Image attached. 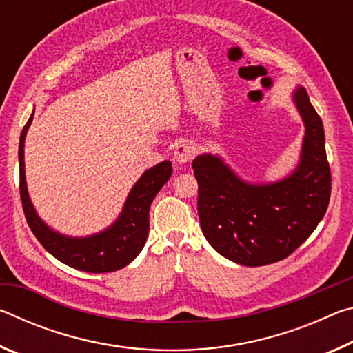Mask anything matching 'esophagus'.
Wrapping results in <instances>:
<instances>
[{
    "label": "esophagus",
    "instance_id": "34e87169",
    "mask_svg": "<svg viewBox=\"0 0 353 353\" xmlns=\"http://www.w3.org/2000/svg\"><path fill=\"white\" fill-rule=\"evenodd\" d=\"M191 157H193V148L187 145V143H179V145H176V148H174V162L183 165V163L190 162Z\"/></svg>",
    "mask_w": 353,
    "mask_h": 353
}]
</instances>
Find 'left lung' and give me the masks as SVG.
<instances>
[{
    "label": "left lung",
    "instance_id": "1",
    "mask_svg": "<svg viewBox=\"0 0 353 353\" xmlns=\"http://www.w3.org/2000/svg\"><path fill=\"white\" fill-rule=\"evenodd\" d=\"M305 135L297 166L276 182L244 181L219 155L193 160L201 229L210 246L243 266L280 261L313 234L327 212L332 176L322 119L303 87L292 92Z\"/></svg>",
    "mask_w": 353,
    "mask_h": 353
}]
</instances>
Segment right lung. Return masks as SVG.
I'll list each match as a JSON object with an SVG mask.
<instances>
[{"label":"right lung","mask_w":353,"mask_h":353,"mask_svg":"<svg viewBox=\"0 0 353 353\" xmlns=\"http://www.w3.org/2000/svg\"><path fill=\"white\" fill-rule=\"evenodd\" d=\"M34 119V112L23 128L19 146L20 194L25 216L32 234L48 252L67 266L85 272H112L128 266L141 252L149 234V207L155 194L168 182L172 166L170 160L143 172L130 188L121 213L115 223L98 234L68 236L48 225L35 212L28 193L25 174V139Z\"/></svg>","instance_id":"right-lung-1"}]
</instances>
